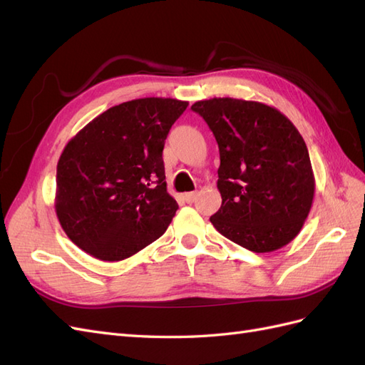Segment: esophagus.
<instances>
[{"label": "esophagus", "instance_id": "obj_1", "mask_svg": "<svg viewBox=\"0 0 365 365\" xmlns=\"http://www.w3.org/2000/svg\"><path fill=\"white\" fill-rule=\"evenodd\" d=\"M195 200H196V193H195V192H190V193H185V195H184V201H185L187 204H192Z\"/></svg>", "mask_w": 365, "mask_h": 365}]
</instances>
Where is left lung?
Wrapping results in <instances>:
<instances>
[{"mask_svg": "<svg viewBox=\"0 0 365 365\" xmlns=\"http://www.w3.org/2000/svg\"><path fill=\"white\" fill-rule=\"evenodd\" d=\"M219 146L217 189L222 205L210 222L252 252L279 250L300 233L315 181L300 132L277 109L240 98L192 105Z\"/></svg>", "mask_w": 365, "mask_h": 365, "instance_id": "8db88e82", "label": "left lung"}]
</instances>
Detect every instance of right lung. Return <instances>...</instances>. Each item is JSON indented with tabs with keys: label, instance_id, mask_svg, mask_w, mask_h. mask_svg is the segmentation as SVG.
Returning a JSON list of instances; mask_svg holds the SVG:
<instances>
[{
	"label": "right lung",
	"instance_id": "1",
	"mask_svg": "<svg viewBox=\"0 0 365 365\" xmlns=\"http://www.w3.org/2000/svg\"><path fill=\"white\" fill-rule=\"evenodd\" d=\"M187 106L176 98H135L109 108L67 143L54 208L73 244L118 262L168 230L178 204L165 184L164 140Z\"/></svg>",
	"mask_w": 365,
	"mask_h": 365
}]
</instances>
